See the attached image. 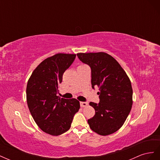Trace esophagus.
Here are the masks:
<instances>
[{"label": "esophagus", "mask_w": 160, "mask_h": 160, "mask_svg": "<svg viewBox=\"0 0 160 160\" xmlns=\"http://www.w3.org/2000/svg\"><path fill=\"white\" fill-rule=\"evenodd\" d=\"M80 105L81 108H85L88 105V103L87 102H80Z\"/></svg>", "instance_id": "34e87169"}]
</instances>
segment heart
Wrapping results in <instances>:
<instances>
[{"label": "heart", "instance_id": "heart-1", "mask_svg": "<svg viewBox=\"0 0 160 160\" xmlns=\"http://www.w3.org/2000/svg\"><path fill=\"white\" fill-rule=\"evenodd\" d=\"M81 66H83V65H81Z\"/></svg>", "mask_w": 160, "mask_h": 160}]
</instances>
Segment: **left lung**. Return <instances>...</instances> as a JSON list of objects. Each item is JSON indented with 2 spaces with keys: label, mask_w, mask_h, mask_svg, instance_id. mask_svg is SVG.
I'll return each instance as SVG.
<instances>
[{
  "label": "left lung",
  "mask_w": 160,
  "mask_h": 160,
  "mask_svg": "<svg viewBox=\"0 0 160 160\" xmlns=\"http://www.w3.org/2000/svg\"><path fill=\"white\" fill-rule=\"evenodd\" d=\"M91 69V85L99 88L100 102H90L95 111L88 119L90 128L101 135L117 132L125 123L133 104V89L129 77L114 58L104 52L77 53Z\"/></svg>",
  "instance_id": "obj_1"
}]
</instances>
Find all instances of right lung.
I'll return each mask as SVG.
<instances>
[{"label":"right lung","mask_w":160,"mask_h":160,"mask_svg":"<svg viewBox=\"0 0 160 160\" xmlns=\"http://www.w3.org/2000/svg\"><path fill=\"white\" fill-rule=\"evenodd\" d=\"M75 57V54L57 53L47 58L33 71L27 82V101L32 117L42 131L54 136L69 129L80 108L77 99L57 95L62 75Z\"/></svg>","instance_id":"obj_1"}]
</instances>
